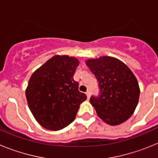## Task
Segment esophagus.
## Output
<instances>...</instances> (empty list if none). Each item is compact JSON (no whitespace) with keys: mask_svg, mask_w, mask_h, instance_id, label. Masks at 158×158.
Masks as SVG:
<instances>
[{"mask_svg":"<svg viewBox=\"0 0 158 158\" xmlns=\"http://www.w3.org/2000/svg\"><path fill=\"white\" fill-rule=\"evenodd\" d=\"M86 95H87L88 98L89 99V97H90V95H91V93H90V92H89V91H88V92H86Z\"/></svg>","mask_w":158,"mask_h":158,"instance_id":"1","label":"esophagus"}]
</instances>
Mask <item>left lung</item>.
<instances>
[{
	"label": "left lung",
	"mask_w": 158,
	"mask_h": 158,
	"mask_svg": "<svg viewBox=\"0 0 158 158\" xmlns=\"http://www.w3.org/2000/svg\"><path fill=\"white\" fill-rule=\"evenodd\" d=\"M98 81L100 95L90 104L102 120L111 126L123 123L132 115L139 100L140 89L132 71L114 57L102 56L85 61Z\"/></svg>",
	"instance_id": "obj_1"
}]
</instances>
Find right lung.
Returning <instances> with one entry per match:
<instances>
[{
	"mask_svg": "<svg viewBox=\"0 0 158 158\" xmlns=\"http://www.w3.org/2000/svg\"><path fill=\"white\" fill-rule=\"evenodd\" d=\"M79 60L54 55L31 76L25 91L27 104L40 126L50 131L63 129L74 120L80 104L87 99L78 90L73 75Z\"/></svg>",
	"mask_w": 158,
	"mask_h": 158,
	"instance_id": "obj_1",
	"label": "right lung"
}]
</instances>
